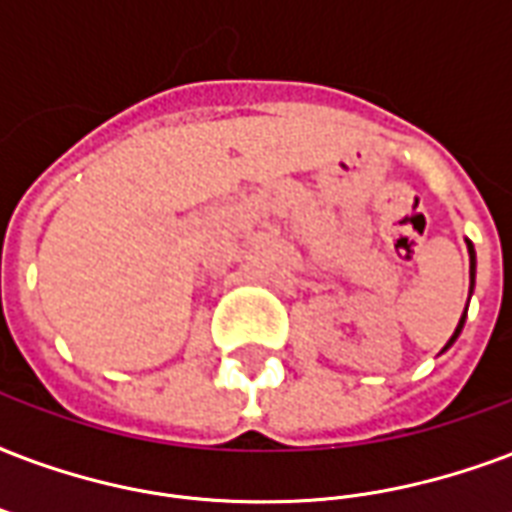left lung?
Instances as JSON below:
<instances>
[{"mask_svg":"<svg viewBox=\"0 0 512 512\" xmlns=\"http://www.w3.org/2000/svg\"><path fill=\"white\" fill-rule=\"evenodd\" d=\"M464 241H467V252H470V295H473V287H475V249H473V241H470V239H464ZM464 319H467V306H464V314H462V319H459V325H456L454 335H451V341H448L446 346H443V351H446L448 346H451V343H454L456 338H459V335H462Z\"/></svg>","mask_w":512,"mask_h":512,"instance_id":"obj_1","label":"left lung"}]
</instances>
